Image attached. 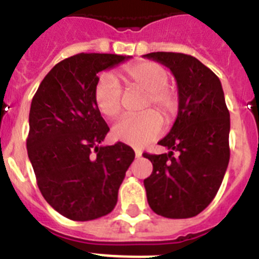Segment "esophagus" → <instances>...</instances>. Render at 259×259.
<instances>
[{"label":"esophagus","instance_id":"obj_1","mask_svg":"<svg viewBox=\"0 0 259 259\" xmlns=\"http://www.w3.org/2000/svg\"><path fill=\"white\" fill-rule=\"evenodd\" d=\"M134 152H135V157H138V158L142 157V153H143L141 148H134Z\"/></svg>","mask_w":259,"mask_h":259}]
</instances>
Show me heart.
<instances>
[{
	"instance_id": "obj_1",
	"label": "heart",
	"mask_w": 259,
	"mask_h": 259,
	"mask_svg": "<svg viewBox=\"0 0 259 259\" xmlns=\"http://www.w3.org/2000/svg\"><path fill=\"white\" fill-rule=\"evenodd\" d=\"M120 76L129 85L146 90L143 108L153 106L170 120L178 112V94L167 85L169 73L155 62L142 60L127 64L120 71ZM94 102L102 115L113 118L122 107V89L117 78L111 73H103L94 88ZM162 132V118L153 109L139 115H126L113 126V137L132 146H144Z\"/></svg>"
}]
</instances>
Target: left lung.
I'll list each match as a JSON object with an SVG mask.
<instances>
[{
  "label": "left lung",
  "instance_id": "8db88e82",
  "mask_svg": "<svg viewBox=\"0 0 259 259\" xmlns=\"http://www.w3.org/2000/svg\"><path fill=\"white\" fill-rule=\"evenodd\" d=\"M144 57L171 71L179 99L176 122L158 142L169 152L143 153L153 165L152 174L144 179L147 200L158 215L191 218L213 201L230 161V112L222 85L191 55L157 51Z\"/></svg>",
  "mask_w": 259,
  "mask_h": 259
}]
</instances>
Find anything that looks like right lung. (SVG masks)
<instances>
[{
  "label": "right lung",
  "mask_w": 259,
  "mask_h": 259,
  "mask_svg": "<svg viewBox=\"0 0 259 259\" xmlns=\"http://www.w3.org/2000/svg\"><path fill=\"white\" fill-rule=\"evenodd\" d=\"M81 54L53 67L32 99L28 157L46 201L72 221H93L116 206L135 157L125 143L101 146L109 132L94 102L98 73L129 59Z\"/></svg>",
  "instance_id": "add662e5"
}]
</instances>
